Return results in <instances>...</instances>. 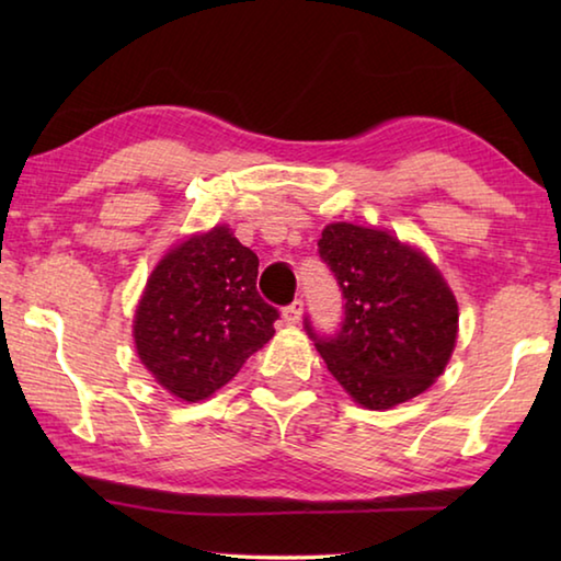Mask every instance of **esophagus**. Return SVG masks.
<instances>
[{
	"mask_svg": "<svg viewBox=\"0 0 561 561\" xmlns=\"http://www.w3.org/2000/svg\"><path fill=\"white\" fill-rule=\"evenodd\" d=\"M301 314H304V301H301V299H294V301L289 304V307H284V311H282V319L287 321L289 327H294V324H299Z\"/></svg>",
	"mask_w": 561,
	"mask_h": 561,
	"instance_id": "34e87169",
	"label": "esophagus"
}]
</instances>
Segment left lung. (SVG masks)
Masks as SVG:
<instances>
[{
  "mask_svg": "<svg viewBox=\"0 0 561 561\" xmlns=\"http://www.w3.org/2000/svg\"><path fill=\"white\" fill-rule=\"evenodd\" d=\"M319 257L344 294L336 334L314 339L331 376L356 403L386 411L431 388L453 356L458 301L421 250L374 227L331 222Z\"/></svg>",
  "mask_w": 561,
  "mask_h": 561,
  "instance_id": "obj_1",
  "label": "left lung"
}]
</instances>
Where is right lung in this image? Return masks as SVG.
<instances>
[{
	"instance_id": "right-lung-1",
	"label": "right lung",
	"mask_w": 561,
	"mask_h": 561,
	"mask_svg": "<svg viewBox=\"0 0 561 561\" xmlns=\"http://www.w3.org/2000/svg\"><path fill=\"white\" fill-rule=\"evenodd\" d=\"M260 260L217 225L156 264L133 319L140 364L168 393L203 401L274 336L279 311L257 291Z\"/></svg>"
}]
</instances>
